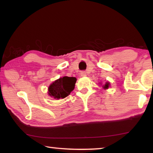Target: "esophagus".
Here are the masks:
<instances>
[{
    "mask_svg": "<svg viewBox=\"0 0 153 153\" xmlns=\"http://www.w3.org/2000/svg\"><path fill=\"white\" fill-rule=\"evenodd\" d=\"M80 75H81V76L84 77V76H86V75H87V74H86V72H85V71H81Z\"/></svg>",
    "mask_w": 153,
    "mask_h": 153,
    "instance_id": "34e87169",
    "label": "esophagus"
}]
</instances>
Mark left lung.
<instances>
[{
	"label": "left lung",
	"mask_w": 153,
	"mask_h": 153,
	"mask_svg": "<svg viewBox=\"0 0 153 153\" xmlns=\"http://www.w3.org/2000/svg\"><path fill=\"white\" fill-rule=\"evenodd\" d=\"M109 83L107 82V83H106V84H105V85L103 86V88L104 89H107L109 88Z\"/></svg>",
	"instance_id": "8db88e82"
}]
</instances>
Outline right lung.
<instances>
[{"label":"right lung","instance_id":"add662e5","mask_svg":"<svg viewBox=\"0 0 153 153\" xmlns=\"http://www.w3.org/2000/svg\"><path fill=\"white\" fill-rule=\"evenodd\" d=\"M76 80V77L67 76L56 80L49 86L48 94L57 100L66 97L74 90Z\"/></svg>","mask_w":153,"mask_h":153}]
</instances>
